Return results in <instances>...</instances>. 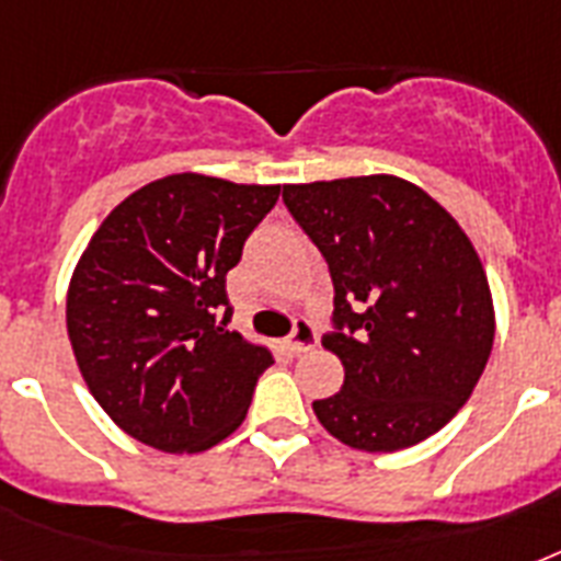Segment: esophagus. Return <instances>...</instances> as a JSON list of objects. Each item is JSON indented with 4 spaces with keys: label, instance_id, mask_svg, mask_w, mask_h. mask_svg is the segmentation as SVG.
<instances>
[{
    "label": "esophagus",
    "instance_id": "esophagus-1",
    "mask_svg": "<svg viewBox=\"0 0 561 561\" xmlns=\"http://www.w3.org/2000/svg\"><path fill=\"white\" fill-rule=\"evenodd\" d=\"M314 346H317V329L308 323V320H297V325H294V332H290L288 337V350L302 355V352L314 350Z\"/></svg>",
    "mask_w": 561,
    "mask_h": 561
}]
</instances>
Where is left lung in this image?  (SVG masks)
I'll list each match as a JSON object with an SVG mask.
<instances>
[{
  "label": "left lung",
  "mask_w": 561,
  "mask_h": 561,
  "mask_svg": "<svg viewBox=\"0 0 561 561\" xmlns=\"http://www.w3.org/2000/svg\"><path fill=\"white\" fill-rule=\"evenodd\" d=\"M282 201L329 262L343 387L320 425L358 451H401L469 401L495 341V306L462 227L392 174L317 180Z\"/></svg>",
  "instance_id": "left-lung-1"
}]
</instances>
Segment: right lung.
<instances>
[{
    "instance_id": "obj_1",
    "label": "right lung",
    "mask_w": 561,
    "mask_h": 561,
    "mask_svg": "<svg viewBox=\"0 0 561 561\" xmlns=\"http://www.w3.org/2000/svg\"><path fill=\"white\" fill-rule=\"evenodd\" d=\"M282 186L169 174L127 194L75 264L66 329L104 413L157 451L197 454L247 416L271 352L229 329L227 273Z\"/></svg>"
}]
</instances>
